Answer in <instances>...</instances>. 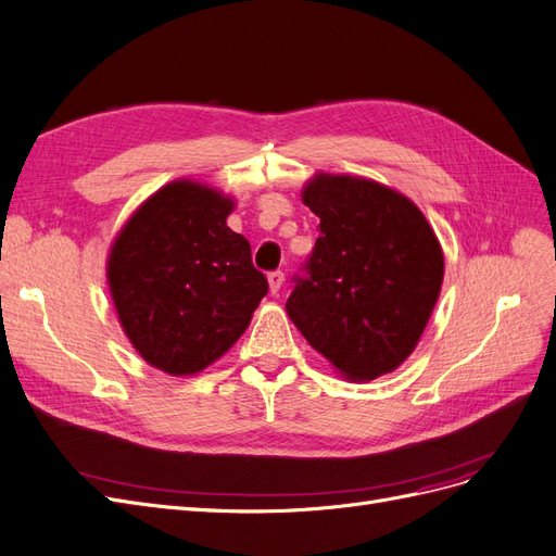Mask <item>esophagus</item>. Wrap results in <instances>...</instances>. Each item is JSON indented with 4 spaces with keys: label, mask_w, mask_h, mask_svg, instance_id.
Wrapping results in <instances>:
<instances>
[{
    "label": "esophagus",
    "mask_w": 556,
    "mask_h": 556,
    "mask_svg": "<svg viewBox=\"0 0 556 556\" xmlns=\"http://www.w3.org/2000/svg\"><path fill=\"white\" fill-rule=\"evenodd\" d=\"M269 287H271V294H278L280 292V287H282V282H285V274L280 271V269H276V271H269Z\"/></svg>",
    "instance_id": "obj_1"
}]
</instances>
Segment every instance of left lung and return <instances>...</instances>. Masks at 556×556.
Listing matches in <instances>:
<instances>
[{
  "instance_id": "obj_1",
  "label": "left lung",
  "mask_w": 556,
  "mask_h": 556,
  "mask_svg": "<svg viewBox=\"0 0 556 556\" xmlns=\"http://www.w3.org/2000/svg\"><path fill=\"white\" fill-rule=\"evenodd\" d=\"M317 241L292 278L287 315L350 379L395 370L424 333L444 278L426 216L395 190L319 175L303 190Z\"/></svg>"
}]
</instances>
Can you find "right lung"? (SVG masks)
<instances>
[{
    "label": "right lung",
    "instance_id": "1",
    "mask_svg": "<svg viewBox=\"0 0 556 556\" xmlns=\"http://www.w3.org/2000/svg\"><path fill=\"white\" fill-rule=\"evenodd\" d=\"M232 200L193 181L151 195L122 229L108 282L122 327L142 358L193 375L223 356L269 292L251 243L225 218Z\"/></svg>",
    "mask_w": 556,
    "mask_h": 556
}]
</instances>
